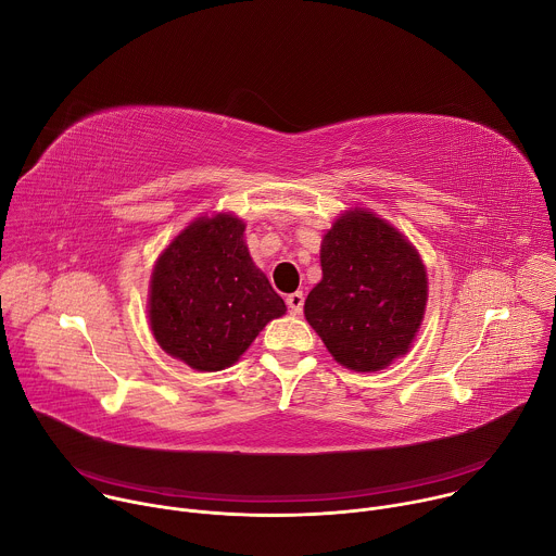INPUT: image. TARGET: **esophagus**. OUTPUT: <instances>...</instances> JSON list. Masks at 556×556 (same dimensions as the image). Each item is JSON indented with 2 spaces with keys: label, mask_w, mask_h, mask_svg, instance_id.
<instances>
[{
  "label": "esophagus",
  "mask_w": 556,
  "mask_h": 556,
  "mask_svg": "<svg viewBox=\"0 0 556 556\" xmlns=\"http://www.w3.org/2000/svg\"><path fill=\"white\" fill-rule=\"evenodd\" d=\"M303 292H292V294H288L286 296V303H288V307H290V312L292 314H299L301 309H303Z\"/></svg>",
  "instance_id": "34e87169"
}]
</instances>
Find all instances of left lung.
Returning a JSON list of instances; mask_svg holds the SVG:
<instances>
[{
  "label": "left lung",
  "instance_id": "obj_1",
  "mask_svg": "<svg viewBox=\"0 0 556 556\" xmlns=\"http://www.w3.org/2000/svg\"><path fill=\"white\" fill-rule=\"evenodd\" d=\"M324 279L305 319L348 369L378 371L409 352L427 307V270L407 237L367 208L345 211L324 235Z\"/></svg>",
  "mask_w": 556,
  "mask_h": 556
}]
</instances>
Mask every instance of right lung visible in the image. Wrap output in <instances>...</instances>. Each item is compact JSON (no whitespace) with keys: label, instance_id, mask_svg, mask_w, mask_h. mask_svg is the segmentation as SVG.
<instances>
[{"label":"right lung","instance_id":"obj_1","mask_svg":"<svg viewBox=\"0 0 556 556\" xmlns=\"http://www.w3.org/2000/svg\"><path fill=\"white\" fill-rule=\"evenodd\" d=\"M247 224L232 213L193 219L157 257L149 283L151 332L198 371H219L286 314L283 299L253 264Z\"/></svg>","mask_w":556,"mask_h":556}]
</instances>
